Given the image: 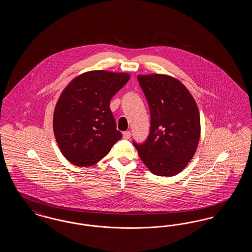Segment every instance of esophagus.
<instances>
[{
	"label": "esophagus",
	"instance_id": "1",
	"mask_svg": "<svg viewBox=\"0 0 252 252\" xmlns=\"http://www.w3.org/2000/svg\"><path fill=\"white\" fill-rule=\"evenodd\" d=\"M130 136H131L130 131H125L123 133V138H124L125 140H128V139L130 138Z\"/></svg>",
	"mask_w": 252,
	"mask_h": 252
}]
</instances>
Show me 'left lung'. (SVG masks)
Returning <instances> with one entry per match:
<instances>
[{
  "mask_svg": "<svg viewBox=\"0 0 252 252\" xmlns=\"http://www.w3.org/2000/svg\"><path fill=\"white\" fill-rule=\"evenodd\" d=\"M150 108V132L144 144L133 143L145 166L157 176L181 172L200 139L197 105L179 79L159 73L138 75Z\"/></svg>",
  "mask_w": 252,
  "mask_h": 252,
  "instance_id": "obj_1",
  "label": "left lung"
}]
</instances>
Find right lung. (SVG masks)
<instances>
[{"label": "right lung", "instance_id": "right-lung-1", "mask_svg": "<svg viewBox=\"0 0 252 252\" xmlns=\"http://www.w3.org/2000/svg\"><path fill=\"white\" fill-rule=\"evenodd\" d=\"M130 78L126 72L96 70L73 78L57 102L53 128L62 155L76 166H92L108 155L122 133L110 99Z\"/></svg>", "mask_w": 252, "mask_h": 252}]
</instances>
